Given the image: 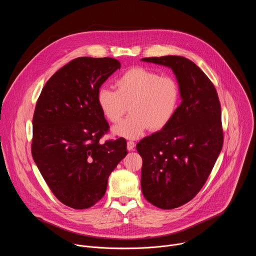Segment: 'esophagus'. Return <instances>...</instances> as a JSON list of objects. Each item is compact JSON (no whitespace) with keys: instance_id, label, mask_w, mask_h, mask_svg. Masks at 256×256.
<instances>
[{"instance_id":"34e87169","label":"esophagus","mask_w":256,"mask_h":256,"mask_svg":"<svg viewBox=\"0 0 256 256\" xmlns=\"http://www.w3.org/2000/svg\"><path fill=\"white\" fill-rule=\"evenodd\" d=\"M136 148V142L132 140H128V151H134Z\"/></svg>"}]
</instances>
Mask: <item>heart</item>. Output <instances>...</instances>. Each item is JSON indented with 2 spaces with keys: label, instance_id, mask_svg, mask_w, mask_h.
I'll list each match as a JSON object with an SVG mask.
<instances>
[{
  "label": "heart",
  "instance_id": "heart-1",
  "mask_svg": "<svg viewBox=\"0 0 256 256\" xmlns=\"http://www.w3.org/2000/svg\"><path fill=\"white\" fill-rule=\"evenodd\" d=\"M116 90L100 87L96 100L103 116L116 124L128 112L130 114L114 128V134L136 138L146 130L165 128L174 118L180 104V88L171 77L144 68H132L116 81Z\"/></svg>",
  "mask_w": 256,
  "mask_h": 256
}]
</instances>
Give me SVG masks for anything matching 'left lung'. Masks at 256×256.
Here are the masks:
<instances>
[{"label": "left lung", "mask_w": 256, "mask_h": 256, "mask_svg": "<svg viewBox=\"0 0 256 256\" xmlns=\"http://www.w3.org/2000/svg\"><path fill=\"white\" fill-rule=\"evenodd\" d=\"M142 60L170 68L180 88L182 101L172 122L136 144L144 198L171 210L198 194L222 150L221 104L214 84L190 60L166 56Z\"/></svg>", "instance_id": "obj_1"}]
</instances>
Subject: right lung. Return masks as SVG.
Masks as SVG:
<instances>
[{
	"instance_id": "obj_1",
	"label": "right lung",
	"mask_w": 256,
	"mask_h": 256,
	"mask_svg": "<svg viewBox=\"0 0 256 256\" xmlns=\"http://www.w3.org/2000/svg\"><path fill=\"white\" fill-rule=\"evenodd\" d=\"M120 68L112 58L72 60L50 77L35 106L33 160L54 196L75 210L102 198L109 175L128 154L124 138L99 142L109 124L97 91Z\"/></svg>"
}]
</instances>
